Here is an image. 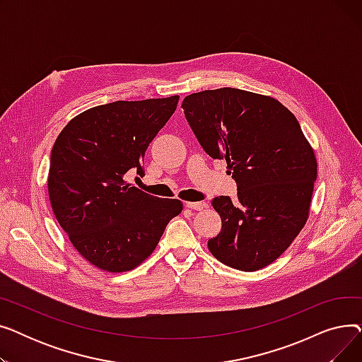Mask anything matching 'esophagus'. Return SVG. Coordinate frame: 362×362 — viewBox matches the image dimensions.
<instances>
[{
  "label": "esophagus",
  "mask_w": 362,
  "mask_h": 362,
  "mask_svg": "<svg viewBox=\"0 0 362 362\" xmlns=\"http://www.w3.org/2000/svg\"><path fill=\"white\" fill-rule=\"evenodd\" d=\"M185 205L187 208H191V210H197V211H201V210H204V208L206 206L205 202H186Z\"/></svg>",
  "instance_id": "34e87169"
}]
</instances>
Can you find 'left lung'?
<instances>
[{"label": "left lung", "instance_id": "8db88e82", "mask_svg": "<svg viewBox=\"0 0 362 362\" xmlns=\"http://www.w3.org/2000/svg\"><path fill=\"white\" fill-rule=\"evenodd\" d=\"M186 120L205 152L224 160L238 198L217 197L221 232L208 250L223 264L257 272L286 251L305 226L317 158L293 114L277 100L236 88L191 93Z\"/></svg>", "mask_w": 362, "mask_h": 362}]
</instances>
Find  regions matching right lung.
<instances>
[{"mask_svg":"<svg viewBox=\"0 0 362 362\" xmlns=\"http://www.w3.org/2000/svg\"><path fill=\"white\" fill-rule=\"evenodd\" d=\"M177 103L173 95L92 107L57 138L48 173L52 211L76 251L95 267L110 273L138 267L182 213L179 199L148 195L124 180L130 170L144 173L145 152Z\"/></svg>","mask_w":362,"mask_h":362,"instance_id":"right-lung-1","label":"right lung"}]
</instances>
